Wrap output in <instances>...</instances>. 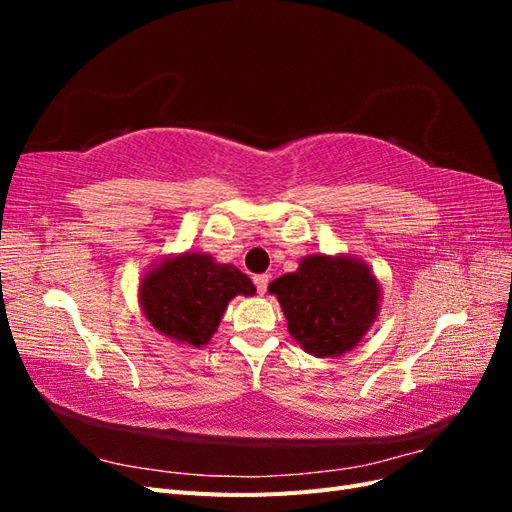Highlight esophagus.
<instances>
[{
  "instance_id": "1",
  "label": "esophagus",
  "mask_w": 512,
  "mask_h": 512,
  "mask_svg": "<svg viewBox=\"0 0 512 512\" xmlns=\"http://www.w3.org/2000/svg\"><path fill=\"white\" fill-rule=\"evenodd\" d=\"M254 284H256L258 294H265V292H267V286H269V275H267V273L256 275V277H254Z\"/></svg>"
}]
</instances>
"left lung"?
I'll use <instances>...</instances> for the list:
<instances>
[{"label":"left lung","mask_w":512,"mask_h":512,"mask_svg":"<svg viewBox=\"0 0 512 512\" xmlns=\"http://www.w3.org/2000/svg\"><path fill=\"white\" fill-rule=\"evenodd\" d=\"M288 333L307 354L333 359L354 350L376 322L382 286L367 262L350 254H309L299 269L269 284Z\"/></svg>","instance_id":"8db88e82"}]
</instances>
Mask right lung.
<instances>
[{
    "instance_id": "1",
    "label": "right lung",
    "mask_w": 512,
    "mask_h": 512,
    "mask_svg": "<svg viewBox=\"0 0 512 512\" xmlns=\"http://www.w3.org/2000/svg\"><path fill=\"white\" fill-rule=\"evenodd\" d=\"M256 288L235 265H224L205 252L168 254L141 277L138 305L160 335L200 348L218 331L228 303Z\"/></svg>"
}]
</instances>
